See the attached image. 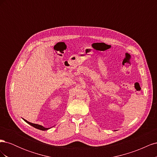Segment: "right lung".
Wrapping results in <instances>:
<instances>
[{
    "mask_svg": "<svg viewBox=\"0 0 157 157\" xmlns=\"http://www.w3.org/2000/svg\"><path fill=\"white\" fill-rule=\"evenodd\" d=\"M23 120H24L27 123H28V124H30L31 126H33V127L35 128H37V129H39V130H44H44H47L50 129V128H45V127L42 126H41V125H39V124H33V123H31V122H28L27 121H26V120H25V119H23Z\"/></svg>",
    "mask_w": 157,
    "mask_h": 157,
    "instance_id": "1",
    "label": "right lung"
}]
</instances>
